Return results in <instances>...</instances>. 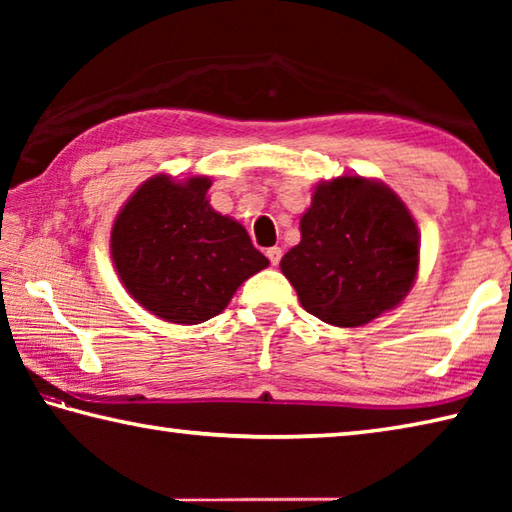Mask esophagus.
<instances>
[{
    "label": "esophagus",
    "mask_w": 512,
    "mask_h": 512,
    "mask_svg": "<svg viewBox=\"0 0 512 512\" xmlns=\"http://www.w3.org/2000/svg\"><path fill=\"white\" fill-rule=\"evenodd\" d=\"M266 257H268V262H271L273 266H275V264H280V259H282V248H277V246L266 248Z\"/></svg>",
    "instance_id": "34e87169"
}]
</instances>
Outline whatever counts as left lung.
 Here are the masks:
<instances>
[{
  "label": "left lung",
  "mask_w": 512,
  "mask_h": 512,
  "mask_svg": "<svg viewBox=\"0 0 512 512\" xmlns=\"http://www.w3.org/2000/svg\"><path fill=\"white\" fill-rule=\"evenodd\" d=\"M418 264L420 232L402 198L379 180L339 176L316 185L280 268L311 316L361 327L409 296Z\"/></svg>",
  "instance_id": "8db88e82"
}]
</instances>
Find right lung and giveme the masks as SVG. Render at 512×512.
I'll use <instances>...</instances> for the list:
<instances>
[{
  "instance_id": "add662e5",
  "label": "right lung",
  "mask_w": 512,
  "mask_h": 512,
  "mask_svg": "<svg viewBox=\"0 0 512 512\" xmlns=\"http://www.w3.org/2000/svg\"><path fill=\"white\" fill-rule=\"evenodd\" d=\"M212 180L158 173L121 207L110 235L112 262L126 291L167 323L198 325L228 307L268 259L246 228L214 212Z\"/></svg>"
}]
</instances>
